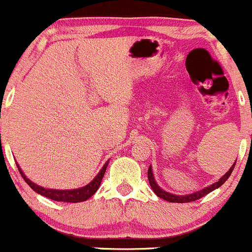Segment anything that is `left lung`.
<instances>
[{"instance_id": "obj_1", "label": "left lung", "mask_w": 252, "mask_h": 252, "mask_svg": "<svg viewBox=\"0 0 252 252\" xmlns=\"http://www.w3.org/2000/svg\"><path fill=\"white\" fill-rule=\"evenodd\" d=\"M234 165H236V162H234L233 165L231 166L230 170L226 172L224 176H222L221 179L218 181V182L213 183V185H211V186H208V187L201 189V190L195 191V193H193V194H188V195H175V194H170V193H168V191L163 190V189L160 188L159 186L157 185L156 181H155L154 174H152V168H151V165L149 166L148 179H149V183H150V186H151L152 190L155 191V194H156L158 197H160V199H163V200H166V201H169V202L185 203V202H190V201H195V200L201 199L202 196H205V195H207L208 193H211V191H213L214 189L219 188L220 186L224 185L226 181H227L228 177H230L231 172L233 171Z\"/></svg>"}]
</instances>
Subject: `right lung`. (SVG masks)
<instances>
[{"instance_id": "add662e5", "label": "right lung", "mask_w": 252, "mask_h": 252, "mask_svg": "<svg viewBox=\"0 0 252 252\" xmlns=\"http://www.w3.org/2000/svg\"><path fill=\"white\" fill-rule=\"evenodd\" d=\"M16 165H18L20 174H21V176L24 177V180L26 181L27 185L30 186L33 190L36 191L38 194H40L45 197H49V199H51V200H55V201L82 202V201H86V200H88L89 197H92L93 195L95 194V191L97 190L98 187H100L101 181H102L104 172H106L107 166H108V162H106V164L102 166V169H101L100 172L97 174V176H96L95 179L89 183V185L84 186V187L78 188V189H71V190H58V189L42 188V187H40V186L33 183L31 180H28L26 177V175L24 174V171L20 169L18 163H16Z\"/></svg>"}]
</instances>
